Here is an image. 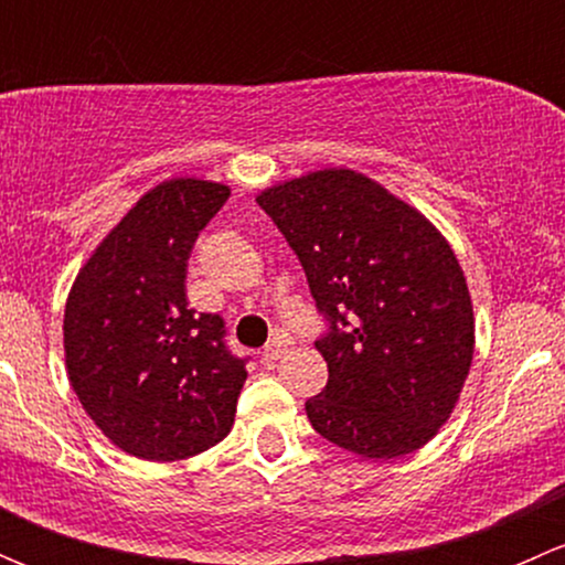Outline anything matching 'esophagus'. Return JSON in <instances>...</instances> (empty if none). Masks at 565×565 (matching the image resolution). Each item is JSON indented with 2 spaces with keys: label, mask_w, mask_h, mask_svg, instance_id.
Masks as SVG:
<instances>
[{
  "label": "esophagus",
  "mask_w": 565,
  "mask_h": 565,
  "mask_svg": "<svg viewBox=\"0 0 565 565\" xmlns=\"http://www.w3.org/2000/svg\"><path fill=\"white\" fill-rule=\"evenodd\" d=\"M287 350H289L287 341H284V339H273L270 344H267L265 350H262V361H265V363H278L284 355H287Z\"/></svg>",
  "instance_id": "34e87169"
}]
</instances>
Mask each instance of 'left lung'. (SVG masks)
Returning <instances> with one entry per match:
<instances>
[{
    "mask_svg": "<svg viewBox=\"0 0 565 565\" xmlns=\"http://www.w3.org/2000/svg\"><path fill=\"white\" fill-rule=\"evenodd\" d=\"M298 254L330 333L311 426L363 459L418 451L451 418L470 374L476 317L451 243L369 174L347 167L256 193Z\"/></svg>",
    "mask_w": 565,
    "mask_h": 565,
    "instance_id": "left-lung-1",
    "label": "left lung"
}]
</instances>
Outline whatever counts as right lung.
<instances>
[{
    "label": "right lung",
    "instance_id": "add662e5",
    "mask_svg": "<svg viewBox=\"0 0 565 565\" xmlns=\"http://www.w3.org/2000/svg\"><path fill=\"white\" fill-rule=\"evenodd\" d=\"M230 185L172 177L89 254L67 292L65 369L84 413L136 459L180 461L230 435L248 372L224 319L193 315L188 256Z\"/></svg>",
    "mask_w": 565,
    "mask_h": 565
}]
</instances>
